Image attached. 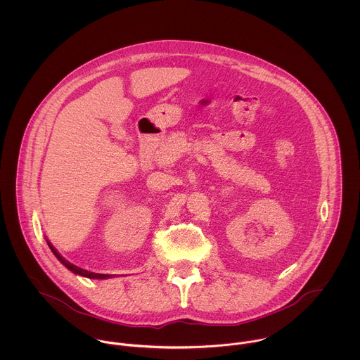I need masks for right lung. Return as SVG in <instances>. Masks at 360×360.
<instances>
[{
    "instance_id": "add662e5",
    "label": "right lung",
    "mask_w": 360,
    "mask_h": 360,
    "mask_svg": "<svg viewBox=\"0 0 360 360\" xmlns=\"http://www.w3.org/2000/svg\"><path fill=\"white\" fill-rule=\"evenodd\" d=\"M47 244H49V247L51 248L52 252H53V255L58 257V260L62 263V264H65L70 271H73L75 274H79V276H83V277H87V278H105V277H108V276H105V274H97V273H90V271H87V270H83V269H80V267H77V266H75V264H72V263H69L65 257H62L53 247H52L51 243L50 241H47Z\"/></svg>"
}]
</instances>
